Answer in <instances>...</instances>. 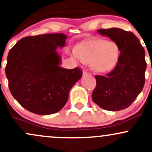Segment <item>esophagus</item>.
I'll use <instances>...</instances> for the list:
<instances>
[{
	"label": "esophagus",
	"instance_id": "esophagus-1",
	"mask_svg": "<svg viewBox=\"0 0 152 152\" xmlns=\"http://www.w3.org/2000/svg\"><path fill=\"white\" fill-rule=\"evenodd\" d=\"M88 74V72L86 70H83V76H85V75Z\"/></svg>",
	"mask_w": 152,
	"mask_h": 152
}]
</instances>
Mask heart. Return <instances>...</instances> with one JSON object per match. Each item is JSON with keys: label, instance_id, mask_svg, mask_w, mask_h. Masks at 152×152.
<instances>
[{"label": "heart", "instance_id": "b5f03b06", "mask_svg": "<svg viewBox=\"0 0 152 152\" xmlns=\"http://www.w3.org/2000/svg\"><path fill=\"white\" fill-rule=\"evenodd\" d=\"M76 60L90 63L95 72L103 73L111 69L118 61L120 50L114 41L101 38H93L78 43L71 52Z\"/></svg>", "mask_w": 152, "mask_h": 152}]
</instances>
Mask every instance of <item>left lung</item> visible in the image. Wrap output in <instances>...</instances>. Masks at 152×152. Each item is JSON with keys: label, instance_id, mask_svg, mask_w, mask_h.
Returning a JSON list of instances; mask_svg holds the SVG:
<instances>
[{"label": "left lung", "instance_id": "obj_1", "mask_svg": "<svg viewBox=\"0 0 152 152\" xmlns=\"http://www.w3.org/2000/svg\"><path fill=\"white\" fill-rule=\"evenodd\" d=\"M117 43L120 50L118 63L107 76H95L97 86L92 98L101 108L119 111L127 108L139 95L145 82V52L132 32L118 28L98 29Z\"/></svg>", "mask_w": 152, "mask_h": 152}]
</instances>
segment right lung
Segmentation results:
<instances>
[{
    "label": "right lung",
    "instance_id": "right-lung-1",
    "mask_svg": "<svg viewBox=\"0 0 152 152\" xmlns=\"http://www.w3.org/2000/svg\"><path fill=\"white\" fill-rule=\"evenodd\" d=\"M64 34L21 39L9 52L5 74L14 98L31 112L48 115L61 110L73 86L82 77L80 69L59 66L57 48L66 44Z\"/></svg>",
    "mask_w": 152,
    "mask_h": 152
}]
</instances>
